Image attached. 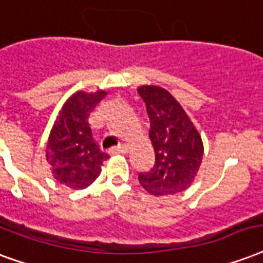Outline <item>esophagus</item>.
<instances>
[{
    "label": "esophagus",
    "instance_id": "esophagus-1",
    "mask_svg": "<svg viewBox=\"0 0 263 263\" xmlns=\"http://www.w3.org/2000/svg\"><path fill=\"white\" fill-rule=\"evenodd\" d=\"M110 153L111 154H127L128 146L121 145V146H117V147H113V149H110Z\"/></svg>",
    "mask_w": 263,
    "mask_h": 263
}]
</instances>
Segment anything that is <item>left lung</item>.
<instances>
[{"instance_id":"left-lung-1","label":"left lung","mask_w":263,"mask_h":263,"mask_svg":"<svg viewBox=\"0 0 263 263\" xmlns=\"http://www.w3.org/2000/svg\"><path fill=\"white\" fill-rule=\"evenodd\" d=\"M150 118L149 138L156 154L152 171L139 174L140 185L153 196L183 192L194 182L203 160L201 135L174 96L157 85H142Z\"/></svg>"}]
</instances>
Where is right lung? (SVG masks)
<instances>
[{"label":"right lung","instance_id":"add662e5","mask_svg":"<svg viewBox=\"0 0 263 263\" xmlns=\"http://www.w3.org/2000/svg\"><path fill=\"white\" fill-rule=\"evenodd\" d=\"M107 92L78 91L58 113L47 142V161L60 185L85 189L99 176L109 156L96 145L88 118Z\"/></svg>","mask_w":263,"mask_h":263}]
</instances>
